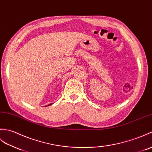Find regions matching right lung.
<instances>
[{
  "label": "right lung",
  "mask_w": 152,
  "mask_h": 152,
  "mask_svg": "<svg viewBox=\"0 0 152 152\" xmlns=\"http://www.w3.org/2000/svg\"><path fill=\"white\" fill-rule=\"evenodd\" d=\"M52 104H48V105H47V106H49V105H52Z\"/></svg>",
  "instance_id": "obj_1"
}]
</instances>
